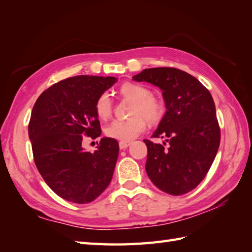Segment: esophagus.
Here are the masks:
<instances>
[{"instance_id":"34e87169","label":"esophagus","mask_w":252,"mask_h":252,"mask_svg":"<svg viewBox=\"0 0 252 252\" xmlns=\"http://www.w3.org/2000/svg\"><path fill=\"white\" fill-rule=\"evenodd\" d=\"M119 144H120V149L121 150H125V149H127L128 147H129V145L131 144V142L130 141H121Z\"/></svg>"}]
</instances>
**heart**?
I'll use <instances>...</instances> for the list:
<instances>
[{
  "label": "heart",
  "instance_id": "1",
  "mask_svg": "<svg viewBox=\"0 0 252 252\" xmlns=\"http://www.w3.org/2000/svg\"><path fill=\"white\" fill-rule=\"evenodd\" d=\"M123 97L133 101L131 117L124 121H113L105 128V135L121 141H130L147 129L150 123H158L165 113V105L160 99L151 94V91L139 83L128 82L120 88ZM94 111L100 120H107L112 113V101L109 94L102 93L98 97Z\"/></svg>",
  "mask_w": 252,
  "mask_h": 252
}]
</instances>
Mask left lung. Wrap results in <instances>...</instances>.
Segmentation results:
<instances>
[{
    "label": "left lung",
    "instance_id": "1",
    "mask_svg": "<svg viewBox=\"0 0 252 252\" xmlns=\"http://www.w3.org/2000/svg\"><path fill=\"white\" fill-rule=\"evenodd\" d=\"M163 92L166 113L148 148L145 170L151 181L170 195H182L203 181L220 145L216 105L208 89L196 77L176 68H151L132 76Z\"/></svg>",
    "mask_w": 252,
    "mask_h": 252
}]
</instances>
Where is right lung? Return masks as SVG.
I'll list each match as a JSON object with an SVG mask.
<instances>
[{
    "mask_svg": "<svg viewBox=\"0 0 252 252\" xmlns=\"http://www.w3.org/2000/svg\"><path fill=\"white\" fill-rule=\"evenodd\" d=\"M116 81L113 76L69 77L43 92L32 109L29 138L36 168L47 186L69 202H93L113 177L120 150L115 139L101 138L93 153L82 148V141L101 135L94 104Z\"/></svg>",
    "mask_w": 252,
    "mask_h": 252,
    "instance_id": "add662e5",
    "label": "right lung"
}]
</instances>
